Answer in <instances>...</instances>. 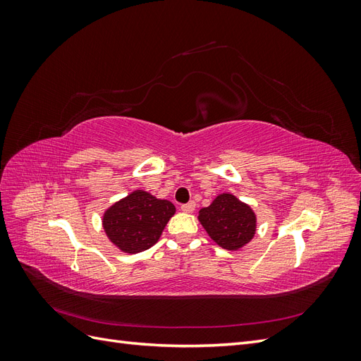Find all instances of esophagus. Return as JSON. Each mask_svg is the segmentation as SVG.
Returning <instances> with one entry per match:
<instances>
[{
  "label": "esophagus",
  "instance_id": "1",
  "mask_svg": "<svg viewBox=\"0 0 361 361\" xmlns=\"http://www.w3.org/2000/svg\"><path fill=\"white\" fill-rule=\"evenodd\" d=\"M180 209H182L183 212L191 214V212L195 209V203H194V202H190V203H187V204H182Z\"/></svg>",
  "mask_w": 361,
  "mask_h": 361
}]
</instances>
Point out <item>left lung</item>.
Listing matches in <instances>:
<instances>
[{
    "mask_svg": "<svg viewBox=\"0 0 361 361\" xmlns=\"http://www.w3.org/2000/svg\"><path fill=\"white\" fill-rule=\"evenodd\" d=\"M197 218L212 241L231 251L245 247L257 231L256 212L232 192L218 194Z\"/></svg>",
    "mask_w": 361,
    "mask_h": 361,
    "instance_id": "left-lung-1",
    "label": "left lung"
}]
</instances>
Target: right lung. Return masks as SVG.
<instances>
[{"instance_id": "right-lung-1", "label": "right lung", "mask_w": 361, "mask_h": 361, "mask_svg": "<svg viewBox=\"0 0 361 361\" xmlns=\"http://www.w3.org/2000/svg\"><path fill=\"white\" fill-rule=\"evenodd\" d=\"M174 212L176 207L171 202L135 190L108 207L102 215V227L113 245L135 255L158 243Z\"/></svg>"}]
</instances>
